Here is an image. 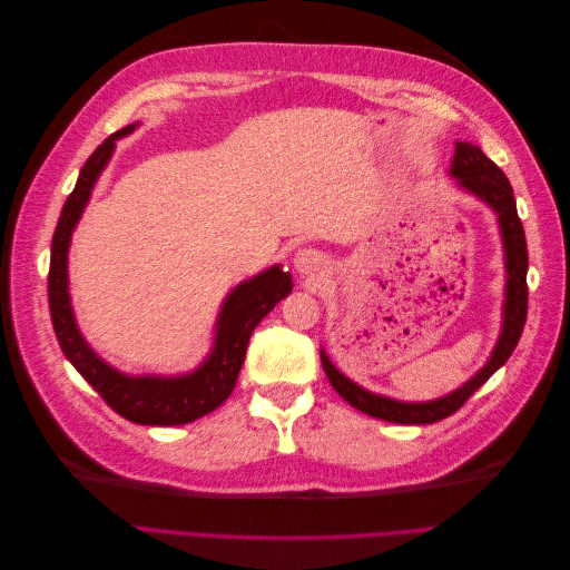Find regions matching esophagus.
I'll use <instances>...</instances> for the list:
<instances>
[{"mask_svg": "<svg viewBox=\"0 0 570 570\" xmlns=\"http://www.w3.org/2000/svg\"><path fill=\"white\" fill-rule=\"evenodd\" d=\"M295 271L299 273V275H304V278H308V275H318V273H323V268H325V264H327V258H325V254L321 252V249H316V247H302L297 254H295Z\"/></svg>", "mask_w": 570, "mask_h": 570, "instance_id": "obj_1", "label": "esophagus"}]
</instances>
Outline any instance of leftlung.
I'll return each instance as SVG.
<instances>
[{
  "label": "left lung",
  "mask_w": 570,
  "mask_h": 570,
  "mask_svg": "<svg viewBox=\"0 0 570 570\" xmlns=\"http://www.w3.org/2000/svg\"><path fill=\"white\" fill-rule=\"evenodd\" d=\"M450 176L461 193L475 197L497 216L499 237H502V252H504V304H502V331H499L497 344L471 381H465L461 387L452 390L450 394H442L438 400L428 402H402L394 396H385L371 392L354 383L352 377L344 375L325 350H321V364L327 375V381L335 387V392L344 402H350L354 409L368 413L373 419H383L390 423L402 425H423V423H438L469 400V396L488 381V377L507 364V358L515 350L521 340L525 314H528V247H525V233L521 226L519 212H515L513 189L507 176L492 164L478 145L471 142H456L454 157L450 166Z\"/></svg>",
  "instance_id": "obj_1"
}]
</instances>
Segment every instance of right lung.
Segmentation results:
<instances>
[{"instance_id": "right-lung-1", "label": "right lung", "mask_w": 570, "mask_h": 570, "mask_svg": "<svg viewBox=\"0 0 570 570\" xmlns=\"http://www.w3.org/2000/svg\"><path fill=\"white\" fill-rule=\"evenodd\" d=\"M137 126L140 120L114 132L95 149L80 168L73 193L63 204L55 237H51L49 314L66 358L105 396V402L116 413L140 425H185L206 416L228 400L239 368L245 364L254 327L275 304L289 295L292 278L281 264H273L256 273L254 278L235 285L216 316L212 350L193 371L176 375H132L107 364L78 327L71 292H68V249H71L73 230L92 197V189L114 157L116 140L128 137Z\"/></svg>"}]
</instances>
